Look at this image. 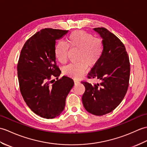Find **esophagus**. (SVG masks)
I'll use <instances>...</instances> for the list:
<instances>
[{"instance_id": "1", "label": "esophagus", "mask_w": 147, "mask_h": 147, "mask_svg": "<svg viewBox=\"0 0 147 147\" xmlns=\"http://www.w3.org/2000/svg\"><path fill=\"white\" fill-rule=\"evenodd\" d=\"M74 83H75V84H77L78 83H79V81L78 80H74Z\"/></svg>"}]
</instances>
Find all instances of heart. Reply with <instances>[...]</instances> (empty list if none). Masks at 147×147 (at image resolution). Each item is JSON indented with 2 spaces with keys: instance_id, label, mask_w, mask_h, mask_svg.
<instances>
[{
  "instance_id": "obj_1",
  "label": "heart",
  "mask_w": 147,
  "mask_h": 147,
  "mask_svg": "<svg viewBox=\"0 0 147 147\" xmlns=\"http://www.w3.org/2000/svg\"><path fill=\"white\" fill-rule=\"evenodd\" d=\"M65 45L59 41L55 45V55L61 63L67 61L68 48L79 50L77 63H70L63 68L66 76L79 79L86 72L87 67H93L97 63L103 52V43L99 38H94L92 34L84 31L71 32L66 39Z\"/></svg>"
}]
</instances>
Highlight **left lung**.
<instances>
[{
    "label": "left lung",
    "instance_id": "1",
    "mask_svg": "<svg viewBox=\"0 0 147 147\" xmlns=\"http://www.w3.org/2000/svg\"><path fill=\"white\" fill-rule=\"evenodd\" d=\"M94 29L103 39V52L87 78L96 79L99 82L82 81L86 90L82 99L88 112L102 116L115 109L125 97L129 86L130 63L125 45L116 35L105 28Z\"/></svg>",
    "mask_w": 147,
    "mask_h": 147
}]
</instances>
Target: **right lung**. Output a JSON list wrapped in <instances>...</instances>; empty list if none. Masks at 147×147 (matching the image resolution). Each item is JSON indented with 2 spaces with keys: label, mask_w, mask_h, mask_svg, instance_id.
<instances>
[{
  "label": "right lung",
  "mask_w": 147,
  "mask_h": 147,
  "mask_svg": "<svg viewBox=\"0 0 147 147\" xmlns=\"http://www.w3.org/2000/svg\"><path fill=\"white\" fill-rule=\"evenodd\" d=\"M67 30L45 28L26 41L18 63V76L21 95L28 106L37 115L55 118L63 111L65 99L73 87V79L63 76L57 65L56 40Z\"/></svg>",
  "instance_id": "obj_1"
}]
</instances>
